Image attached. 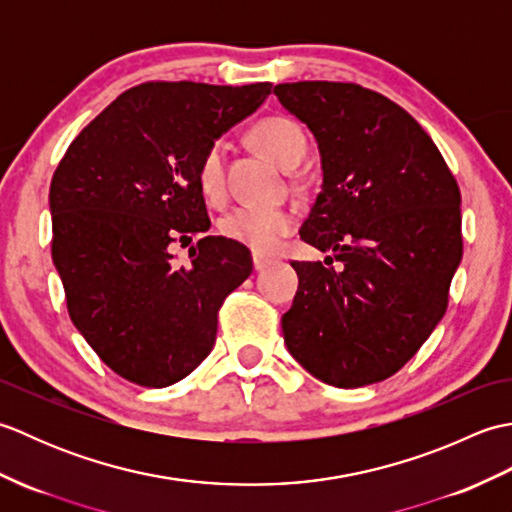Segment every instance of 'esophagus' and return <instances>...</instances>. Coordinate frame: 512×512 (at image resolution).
Here are the masks:
<instances>
[{
  "instance_id": "obj_1",
  "label": "esophagus",
  "mask_w": 512,
  "mask_h": 512,
  "mask_svg": "<svg viewBox=\"0 0 512 512\" xmlns=\"http://www.w3.org/2000/svg\"><path fill=\"white\" fill-rule=\"evenodd\" d=\"M273 262H275L273 257L262 255V253H253V266H255V270H264V268H268Z\"/></svg>"
}]
</instances>
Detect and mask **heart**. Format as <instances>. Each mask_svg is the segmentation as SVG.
Here are the masks:
<instances>
[{
	"mask_svg": "<svg viewBox=\"0 0 512 512\" xmlns=\"http://www.w3.org/2000/svg\"><path fill=\"white\" fill-rule=\"evenodd\" d=\"M255 145L275 160L281 169H295L306 156L308 140L299 123L286 116H270L259 121L253 129ZM226 154L228 145L217 138L204 149L198 165V184L206 200L220 202L226 189ZM295 213L284 206H255L242 204L226 213L220 222L222 235L244 244L255 253H270L281 237L295 228Z\"/></svg>",
	"mask_w": 512,
	"mask_h": 512,
	"instance_id": "heart-1",
	"label": "heart"
}]
</instances>
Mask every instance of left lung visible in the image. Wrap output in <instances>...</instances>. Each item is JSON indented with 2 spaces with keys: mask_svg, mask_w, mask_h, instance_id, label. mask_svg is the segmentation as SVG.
<instances>
[{
  "mask_svg": "<svg viewBox=\"0 0 512 512\" xmlns=\"http://www.w3.org/2000/svg\"><path fill=\"white\" fill-rule=\"evenodd\" d=\"M275 94L321 154V193L299 235L341 262H292L286 347L328 385L380 383L447 312L462 259L458 182L416 118L383 94L332 81L281 83Z\"/></svg>",
  "mask_w": 512,
  "mask_h": 512,
  "instance_id": "left-lung-1",
  "label": "left lung"
}]
</instances>
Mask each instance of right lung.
Wrapping results in <instances>:
<instances>
[{
  "label": "right lung",
  "mask_w": 512,
  "mask_h": 512,
  "mask_svg": "<svg viewBox=\"0 0 512 512\" xmlns=\"http://www.w3.org/2000/svg\"><path fill=\"white\" fill-rule=\"evenodd\" d=\"M270 88L143 83L107 105L54 171L52 262L70 319L129 383L189 376L213 350L217 310L253 270L244 244L206 235L198 165ZM193 234L192 262L178 267L170 244Z\"/></svg>",
  "instance_id": "obj_1"
}]
</instances>
